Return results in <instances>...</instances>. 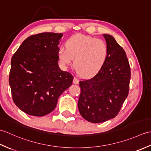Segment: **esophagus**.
I'll list each match as a JSON object with an SVG mask.
<instances>
[{
    "mask_svg": "<svg viewBox=\"0 0 151 151\" xmlns=\"http://www.w3.org/2000/svg\"><path fill=\"white\" fill-rule=\"evenodd\" d=\"M73 83L75 84H78V83H79L78 79L76 78V77H74V78H73Z\"/></svg>",
    "mask_w": 151,
    "mask_h": 151,
    "instance_id": "esophagus-1",
    "label": "esophagus"
}]
</instances>
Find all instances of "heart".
Masks as SVG:
<instances>
[{
  "mask_svg": "<svg viewBox=\"0 0 151 151\" xmlns=\"http://www.w3.org/2000/svg\"><path fill=\"white\" fill-rule=\"evenodd\" d=\"M65 45L66 47H60L58 51L60 63L65 67L70 65L75 59V68L84 77L95 76L107 62L108 46L101 39L76 34L66 41Z\"/></svg>",
  "mask_w": 151,
  "mask_h": 151,
  "instance_id": "obj_1",
  "label": "heart"
}]
</instances>
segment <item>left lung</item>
<instances>
[{
	"mask_svg": "<svg viewBox=\"0 0 151 151\" xmlns=\"http://www.w3.org/2000/svg\"><path fill=\"white\" fill-rule=\"evenodd\" d=\"M102 36L109 49L107 62L94 77L79 82L78 110L83 118L93 123L116 116L129 90L130 68L126 53L113 36Z\"/></svg>",
	"mask_w": 151,
	"mask_h": 151,
	"instance_id": "1",
	"label": "left lung"
}]
</instances>
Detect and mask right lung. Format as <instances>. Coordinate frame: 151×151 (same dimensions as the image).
Returning a JSON list of instances; mask_svg holds the SVG:
<instances>
[{"label":"right lung","instance_id":"1","mask_svg":"<svg viewBox=\"0 0 151 151\" xmlns=\"http://www.w3.org/2000/svg\"><path fill=\"white\" fill-rule=\"evenodd\" d=\"M62 34L43 32L28 37L11 60L9 84L15 105L28 115L44 116L71 86L73 76L58 67Z\"/></svg>","mask_w":151,"mask_h":151}]
</instances>
